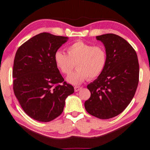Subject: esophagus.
I'll return each instance as SVG.
<instances>
[{"label":"esophagus","instance_id":"esophagus-1","mask_svg":"<svg viewBox=\"0 0 150 150\" xmlns=\"http://www.w3.org/2000/svg\"><path fill=\"white\" fill-rule=\"evenodd\" d=\"M83 87H80V86H75L74 87V91L75 92H79V90H81V89H82Z\"/></svg>","mask_w":150,"mask_h":150}]
</instances>
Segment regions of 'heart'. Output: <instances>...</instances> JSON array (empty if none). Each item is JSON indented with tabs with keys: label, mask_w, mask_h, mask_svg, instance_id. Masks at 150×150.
Wrapping results in <instances>:
<instances>
[{
	"label": "heart",
	"mask_w": 150,
	"mask_h": 150,
	"mask_svg": "<svg viewBox=\"0 0 150 150\" xmlns=\"http://www.w3.org/2000/svg\"><path fill=\"white\" fill-rule=\"evenodd\" d=\"M67 54L57 51L54 56L58 70L65 75L77 69L67 78L68 83L80 85L87 79L93 80L103 72L108 63V54L104 46L93 45L83 40L73 42L67 47Z\"/></svg>",
	"instance_id": "b5f03b06"
}]
</instances>
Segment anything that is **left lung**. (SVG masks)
<instances>
[{
    "mask_svg": "<svg viewBox=\"0 0 150 150\" xmlns=\"http://www.w3.org/2000/svg\"><path fill=\"white\" fill-rule=\"evenodd\" d=\"M103 42L108 63L101 74L87 85L91 96L85 102L89 114L108 119L122 113L134 96L139 81L137 52L122 37L114 34L96 36Z\"/></svg>",
    "mask_w": 150,
    "mask_h": 150,
    "instance_id": "8db88e82",
    "label": "left lung"
}]
</instances>
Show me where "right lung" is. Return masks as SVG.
<instances>
[{
	"label": "right lung",
	"instance_id": "1",
	"mask_svg": "<svg viewBox=\"0 0 150 150\" xmlns=\"http://www.w3.org/2000/svg\"><path fill=\"white\" fill-rule=\"evenodd\" d=\"M67 37L43 32L19 47L12 71L13 89L30 117L50 122L62 114L67 97L74 92L55 65L54 56Z\"/></svg>",
	"mask_w": 150,
	"mask_h": 150
}]
</instances>
